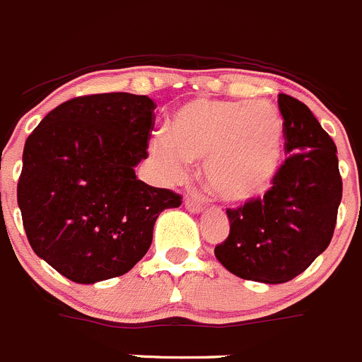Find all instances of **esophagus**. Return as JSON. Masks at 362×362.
<instances>
[{
	"instance_id": "1",
	"label": "esophagus",
	"mask_w": 362,
	"mask_h": 362,
	"mask_svg": "<svg viewBox=\"0 0 362 362\" xmlns=\"http://www.w3.org/2000/svg\"><path fill=\"white\" fill-rule=\"evenodd\" d=\"M185 209L191 213H200L204 209L202 202L200 200H194V199H185Z\"/></svg>"
}]
</instances>
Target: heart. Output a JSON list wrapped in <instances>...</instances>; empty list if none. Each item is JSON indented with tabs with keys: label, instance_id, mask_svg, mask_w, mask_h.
Here are the masks:
<instances>
[{
	"label": "heart",
	"instance_id": "obj_1",
	"mask_svg": "<svg viewBox=\"0 0 362 362\" xmlns=\"http://www.w3.org/2000/svg\"><path fill=\"white\" fill-rule=\"evenodd\" d=\"M168 180H180L204 160L209 189L226 202L257 199L275 182L284 155V120L268 100H197L173 115L169 134L149 142Z\"/></svg>",
	"mask_w": 362,
	"mask_h": 362
}]
</instances>
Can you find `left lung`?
I'll return each instance as SVG.
<instances>
[{
	"mask_svg": "<svg viewBox=\"0 0 362 362\" xmlns=\"http://www.w3.org/2000/svg\"><path fill=\"white\" fill-rule=\"evenodd\" d=\"M288 158L262 199L228 209L229 235L215 247L228 272L246 281L282 284L328 247L342 199L337 147L313 112L279 94Z\"/></svg>",
	"mask_w": 362,
	"mask_h": 362,
	"instance_id": "8db88e82",
	"label": "left lung"
}]
</instances>
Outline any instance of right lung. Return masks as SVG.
<instances>
[{
	"label": "right lung",
	"instance_id": "add662e5",
	"mask_svg": "<svg viewBox=\"0 0 362 362\" xmlns=\"http://www.w3.org/2000/svg\"><path fill=\"white\" fill-rule=\"evenodd\" d=\"M149 96L105 93L64 102L23 149L18 206L30 247L69 281L120 276L147 253L160 213L182 197L138 180L155 127Z\"/></svg>",
	"mask_w": 362,
	"mask_h": 362
}]
</instances>
